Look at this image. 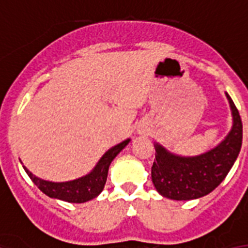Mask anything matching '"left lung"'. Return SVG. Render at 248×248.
Masks as SVG:
<instances>
[{"mask_svg":"<svg viewBox=\"0 0 248 248\" xmlns=\"http://www.w3.org/2000/svg\"><path fill=\"white\" fill-rule=\"evenodd\" d=\"M233 124L220 143L202 154L185 156L167 150L154 142L155 160L151 180L162 197L173 201H191L210 194L217 187L237 160L242 146V120L228 93Z\"/></svg>","mask_w":248,"mask_h":248,"instance_id":"left-lung-1","label":"left lung"}]
</instances>
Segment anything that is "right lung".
I'll use <instances>...</instances> for the list:
<instances>
[{"label":"right lung","instance_id":"obj_1","mask_svg":"<svg viewBox=\"0 0 248 248\" xmlns=\"http://www.w3.org/2000/svg\"><path fill=\"white\" fill-rule=\"evenodd\" d=\"M129 142L130 138H128L125 141L120 142L114 147L108 149L89 173L76 178V180H71V181H46V180L34 176L27 167L23 166V168L30 176L31 180L33 181L34 185L47 197L61 199V201L68 203H84L97 198L102 193L105 184H106L110 164Z\"/></svg>","mask_w":248,"mask_h":248}]
</instances>
